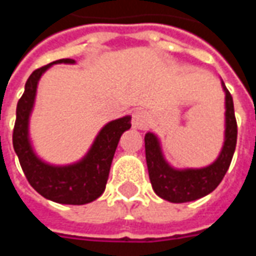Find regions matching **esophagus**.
I'll return each mask as SVG.
<instances>
[{
  "label": "esophagus",
  "instance_id": "obj_1",
  "mask_svg": "<svg viewBox=\"0 0 256 256\" xmlns=\"http://www.w3.org/2000/svg\"><path fill=\"white\" fill-rule=\"evenodd\" d=\"M132 123H133L134 128H140V130H144L150 123V118L148 114L144 110H136L133 112V116H132Z\"/></svg>",
  "mask_w": 256,
  "mask_h": 256
}]
</instances>
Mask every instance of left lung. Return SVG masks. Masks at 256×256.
<instances>
[{"label": "left lung", "mask_w": 256, "mask_h": 256, "mask_svg": "<svg viewBox=\"0 0 256 256\" xmlns=\"http://www.w3.org/2000/svg\"><path fill=\"white\" fill-rule=\"evenodd\" d=\"M226 94L225 144L218 159L204 168L176 170L163 159L159 141L152 133L145 134V158L152 188L158 196L172 203H186L214 190L225 177L236 150L237 122L233 98L222 82Z\"/></svg>", "instance_id": "left-lung-1"}]
</instances>
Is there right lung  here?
<instances>
[{"label": "right lung", "mask_w": 256, "mask_h": 256, "mask_svg": "<svg viewBox=\"0 0 256 256\" xmlns=\"http://www.w3.org/2000/svg\"><path fill=\"white\" fill-rule=\"evenodd\" d=\"M58 63H74V60H56L36 70L27 79L24 93L16 106L12 141L26 178L36 192L56 203L80 206L100 198L104 192L118 142L123 132L132 128V118H120L106 124L92 145L89 154L79 163L58 167L38 159L28 141V118L34 106L38 80L48 68Z\"/></svg>", "instance_id": "right-lung-1"}]
</instances>
